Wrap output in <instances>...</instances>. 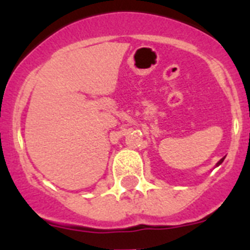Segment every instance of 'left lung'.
Masks as SVG:
<instances>
[{"instance_id": "8db88e82", "label": "left lung", "mask_w": 250, "mask_h": 250, "mask_svg": "<svg viewBox=\"0 0 250 250\" xmlns=\"http://www.w3.org/2000/svg\"><path fill=\"white\" fill-rule=\"evenodd\" d=\"M223 160H224V158H223V159H220V160H219V163H218V164H216V165H220V164H222V163H223Z\"/></svg>"}]
</instances>
